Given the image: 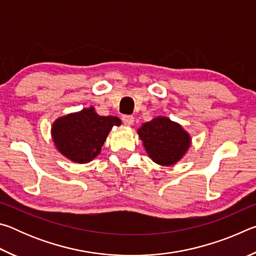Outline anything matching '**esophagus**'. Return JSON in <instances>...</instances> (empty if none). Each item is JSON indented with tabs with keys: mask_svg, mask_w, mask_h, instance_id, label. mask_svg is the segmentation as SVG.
I'll use <instances>...</instances> for the list:
<instances>
[{
	"mask_svg": "<svg viewBox=\"0 0 256 256\" xmlns=\"http://www.w3.org/2000/svg\"><path fill=\"white\" fill-rule=\"evenodd\" d=\"M122 120L124 125H126V126H131L134 123V118L132 115H124L122 116Z\"/></svg>",
	"mask_w": 256,
	"mask_h": 256,
	"instance_id": "obj_1",
	"label": "esophagus"
}]
</instances>
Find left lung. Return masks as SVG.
Segmentation results:
<instances>
[{
    "label": "left lung",
    "instance_id": "8db88e82",
    "mask_svg": "<svg viewBox=\"0 0 256 256\" xmlns=\"http://www.w3.org/2000/svg\"><path fill=\"white\" fill-rule=\"evenodd\" d=\"M138 134L149 157L162 166H172L178 162L192 142L190 136L180 124L164 116H157L144 123Z\"/></svg>",
    "mask_w": 256,
    "mask_h": 256
}]
</instances>
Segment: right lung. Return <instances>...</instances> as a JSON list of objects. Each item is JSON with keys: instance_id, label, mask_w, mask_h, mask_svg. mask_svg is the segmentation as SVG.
Instances as JSON below:
<instances>
[{"instance_id": "1", "label": "right lung", "mask_w": 256, "mask_h": 256, "mask_svg": "<svg viewBox=\"0 0 256 256\" xmlns=\"http://www.w3.org/2000/svg\"><path fill=\"white\" fill-rule=\"evenodd\" d=\"M120 123L116 116H100L89 107L56 118L50 134L60 154L73 162L86 164L100 154L108 133Z\"/></svg>"}]
</instances>
